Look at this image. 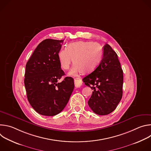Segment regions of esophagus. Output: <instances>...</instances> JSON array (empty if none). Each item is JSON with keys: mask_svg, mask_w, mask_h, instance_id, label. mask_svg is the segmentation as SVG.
Masks as SVG:
<instances>
[{"mask_svg": "<svg viewBox=\"0 0 151 151\" xmlns=\"http://www.w3.org/2000/svg\"><path fill=\"white\" fill-rule=\"evenodd\" d=\"M74 82H75V86L77 88L80 87L82 85V80L79 78H75L74 79Z\"/></svg>", "mask_w": 151, "mask_h": 151, "instance_id": "34e87169", "label": "esophagus"}]
</instances>
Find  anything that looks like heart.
Listing matches in <instances>:
<instances>
[{
    "label": "heart",
    "instance_id": "heart-1",
    "mask_svg": "<svg viewBox=\"0 0 151 151\" xmlns=\"http://www.w3.org/2000/svg\"><path fill=\"white\" fill-rule=\"evenodd\" d=\"M103 52L101 47L95 43L87 41H78L70 43L67 50L63 49L58 54L61 67L68 70L73 60V68L69 75L76 76L78 73L90 74L94 72L100 64Z\"/></svg>",
    "mask_w": 151,
    "mask_h": 151
}]
</instances>
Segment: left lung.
Listing matches in <instances>:
<instances>
[{
	"mask_svg": "<svg viewBox=\"0 0 151 151\" xmlns=\"http://www.w3.org/2000/svg\"><path fill=\"white\" fill-rule=\"evenodd\" d=\"M82 80L94 90L88 104L95 114L108 115L116 109L122 96L123 71L109 45L103 47V58L97 68Z\"/></svg>",
	"mask_w": 151,
	"mask_h": 151,
	"instance_id": "obj_1",
	"label": "left lung"
}]
</instances>
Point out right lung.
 I'll return each mask as SVG.
<instances>
[{
	"label": "right lung",
	"mask_w": 151,
	"mask_h": 151,
	"mask_svg": "<svg viewBox=\"0 0 151 151\" xmlns=\"http://www.w3.org/2000/svg\"><path fill=\"white\" fill-rule=\"evenodd\" d=\"M62 40L47 39L37 45L26 66L24 85L27 99L38 114L54 116L66 106L74 89V80L61 69L58 54Z\"/></svg>",
	"instance_id": "1"
}]
</instances>
